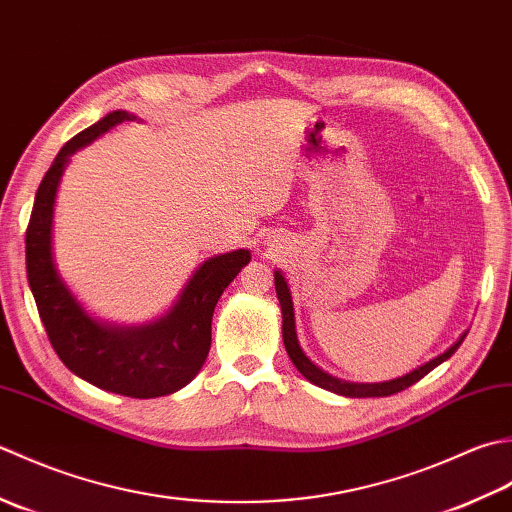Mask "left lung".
<instances>
[{
    "label": "left lung",
    "instance_id": "8db88e82",
    "mask_svg": "<svg viewBox=\"0 0 512 512\" xmlns=\"http://www.w3.org/2000/svg\"><path fill=\"white\" fill-rule=\"evenodd\" d=\"M274 283H276V294H278V302H280V309H283V340H285V349L289 353L291 362H294V367L305 375L309 382H314L316 387H322L327 391H333L338 395H347V398H384V395H393V393H400L404 389H409L411 384H415L417 380H422L426 373H431L437 364H442L444 360H448L457 351V347L464 342V336L457 340L451 349L444 351L442 356L433 358L431 362L422 364L420 369H415L411 373L402 375L398 380H389V382H380V384H351V382H342L338 378H331L329 373L320 371L314 362H311L305 353H302L298 338H296V325H294V307H291V294H289V287L285 283V278L280 276V271H276L274 276Z\"/></svg>",
    "mask_w": 512,
    "mask_h": 512
}]
</instances>
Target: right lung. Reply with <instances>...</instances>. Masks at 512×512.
<instances>
[{"instance_id": "add662e5", "label": "right lung", "mask_w": 512, "mask_h": 512, "mask_svg": "<svg viewBox=\"0 0 512 512\" xmlns=\"http://www.w3.org/2000/svg\"><path fill=\"white\" fill-rule=\"evenodd\" d=\"M130 119L128 112H110L59 150L35 194L26 229V274L52 349L72 373L125 398H159L179 391L201 371L212 344L216 302L252 256L247 249H236L207 260L170 314L154 325L112 329L83 314L52 263L50 232L57 185L72 152Z\"/></svg>"}]
</instances>
